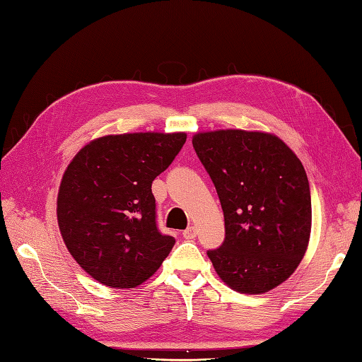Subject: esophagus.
Wrapping results in <instances>:
<instances>
[{
    "label": "esophagus",
    "mask_w": 362,
    "mask_h": 362,
    "mask_svg": "<svg viewBox=\"0 0 362 362\" xmlns=\"http://www.w3.org/2000/svg\"><path fill=\"white\" fill-rule=\"evenodd\" d=\"M182 235H184V239H187V240H190V239H195V235H197L195 226H187L186 230L182 231Z\"/></svg>",
    "instance_id": "obj_1"
}]
</instances>
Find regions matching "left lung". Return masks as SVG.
Returning a JSON list of instances; mask_svg holds the SVG:
<instances>
[{
    "mask_svg": "<svg viewBox=\"0 0 362 362\" xmlns=\"http://www.w3.org/2000/svg\"><path fill=\"white\" fill-rule=\"evenodd\" d=\"M192 144L223 209L225 240L208 250L217 275L242 293L274 289L298 267L311 233V190L300 159L265 132H200Z\"/></svg>",
    "mask_w": 362,
    "mask_h": 362,
    "instance_id": "left-lung-1",
    "label": "left lung"
}]
</instances>
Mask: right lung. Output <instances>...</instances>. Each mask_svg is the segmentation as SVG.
Instances as JSON below:
<instances>
[{
    "label": "right lung",
    "instance_id": "1",
    "mask_svg": "<svg viewBox=\"0 0 362 362\" xmlns=\"http://www.w3.org/2000/svg\"><path fill=\"white\" fill-rule=\"evenodd\" d=\"M186 144L184 132L106 136L81 150L64 173L57 222L69 252L98 283L131 289L172 252L159 231L151 184Z\"/></svg>",
    "mask_w": 362,
    "mask_h": 362
}]
</instances>
